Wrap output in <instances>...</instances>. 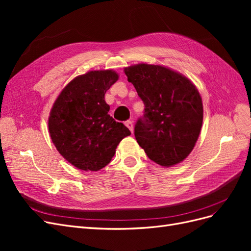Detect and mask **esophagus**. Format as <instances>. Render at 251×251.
<instances>
[{"instance_id":"obj_1","label":"esophagus","mask_w":251,"mask_h":251,"mask_svg":"<svg viewBox=\"0 0 251 251\" xmlns=\"http://www.w3.org/2000/svg\"><path fill=\"white\" fill-rule=\"evenodd\" d=\"M126 126L128 127V130L131 131V133L133 134V132H134V125H133V121H131V120H127L126 123Z\"/></svg>"}]
</instances>
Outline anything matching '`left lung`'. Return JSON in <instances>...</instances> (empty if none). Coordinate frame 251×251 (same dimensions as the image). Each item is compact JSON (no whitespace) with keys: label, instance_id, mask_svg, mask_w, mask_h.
I'll return each mask as SVG.
<instances>
[{"label":"left lung","instance_id":"8db88e82","mask_svg":"<svg viewBox=\"0 0 251 251\" xmlns=\"http://www.w3.org/2000/svg\"><path fill=\"white\" fill-rule=\"evenodd\" d=\"M144 103L135 125V138L148 157L162 166L177 164L191 154L203 121L201 96L183 75L158 65L126 68Z\"/></svg>","mask_w":251,"mask_h":251}]
</instances>
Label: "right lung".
<instances>
[{
	"label": "right lung",
	"instance_id": "right-lung-1",
	"mask_svg": "<svg viewBox=\"0 0 251 251\" xmlns=\"http://www.w3.org/2000/svg\"><path fill=\"white\" fill-rule=\"evenodd\" d=\"M118 79L112 70L90 71L60 92L48 121L52 142L68 162L82 171L109 164L119 142L131 135L108 112L104 94Z\"/></svg>",
	"mask_w": 251,
	"mask_h": 251
}]
</instances>
